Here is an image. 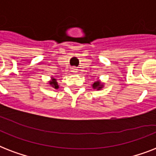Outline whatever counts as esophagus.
<instances>
[{"mask_svg":"<svg viewBox=\"0 0 156 156\" xmlns=\"http://www.w3.org/2000/svg\"><path fill=\"white\" fill-rule=\"evenodd\" d=\"M71 71H72V73H76L77 72H78V69H76L75 67H73V68H72V69H71Z\"/></svg>","mask_w":156,"mask_h":156,"instance_id":"34e87169","label":"esophagus"}]
</instances>
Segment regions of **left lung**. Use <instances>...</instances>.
Segmentation results:
<instances>
[{"instance_id": "8db88e82", "label": "left lung", "mask_w": 156, "mask_h": 156, "mask_svg": "<svg viewBox=\"0 0 156 156\" xmlns=\"http://www.w3.org/2000/svg\"><path fill=\"white\" fill-rule=\"evenodd\" d=\"M91 87H92L93 89H95V90H101V89L104 87V83H101V81L100 80H97L93 83L92 85H91Z\"/></svg>"}]
</instances>
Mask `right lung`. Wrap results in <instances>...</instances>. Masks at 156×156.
<instances>
[{"mask_svg":"<svg viewBox=\"0 0 156 156\" xmlns=\"http://www.w3.org/2000/svg\"><path fill=\"white\" fill-rule=\"evenodd\" d=\"M48 84H49L52 87L55 88V89H58L59 88V85H58V83H57V80H56V78H53L52 77L50 81L48 82Z\"/></svg>","mask_w":156,"mask_h":156,"instance_id":"add662e5","label":"right lung"}]
</instances>
